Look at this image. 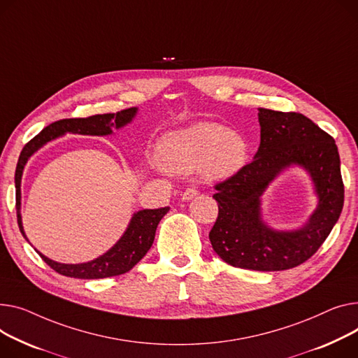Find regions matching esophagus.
<instances>
[{"instance_id":"esophagus-1","label":"esophagus","mask_w":358,"mask_h":358,"mask_svg":"<svg viewBox=\"0 0 358 358\" xmlns=\"http://www.w3.org/2000/svg\"><path fill=\"white\" fill-rule=\"evenodd\" d=\"M199 196V192L196 188H193V187H189V188H187L185 192L182 193V201H188V200H193L194 197H197Z\"/></svg>"}]
</instances>
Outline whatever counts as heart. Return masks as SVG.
Listing matches in <instances>:
<instances>
[{
	"label": "heart",
	"instance_id": "b5f03b06",
	"mask_svg": "<svg viewBox=\"0 0 358 358\" xmlns=\"http://www.w3.org/2000/svg\"><path fill=\"white\" fill-rule=\"evenodd\" d=\"M158 158L166 170L174 173L200 169L210 180H224L245 166L248 144L239 132L203 121L164 136L158 145Z\"/></svg>",
	"mask_w": 358,
	"mask_h": 358
}]
</instances>
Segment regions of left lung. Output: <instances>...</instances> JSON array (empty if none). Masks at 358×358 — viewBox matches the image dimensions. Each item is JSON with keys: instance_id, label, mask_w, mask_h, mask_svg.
<instances>
[{"instance_id": "1", "label": "left lung", "mask_w": 358, "mask_h": 358, "mask_svg": "<svg viewBox=\"0 0 358 358\" xmlns=\"http://www.w3.org/2000/svg\"><path fill=\"white\" fill-rule=\"evenodd\" d=\"M260 145L255 159L236 176L216 184L219 216L208 233L226 264L250 271L295 268L325 242L344 206V184L336 141L296 112L259 108ZM291 164H299L315 182L319 206L296 231H275L261 220L259 197Z\"/></svg>"}]
</instances>
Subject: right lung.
<instances>
[{
	"label": "right lung",
	"mask_w": 358,
	"mask_h": 358,
	"mask_svg": "<svg viewBox=\"0 0 358 358\" xmlns=\"http://www.w3.org/2000/svg\"><path fill=\"white\" fill-rule=\"evenodd\" d=\"M138 108H129L124 109L116 113H103V115H93L89 117H70V119H60L57 122L50 124L45 127L38 135H36L30 142L24 145L18 162L15 169V207H17V222L20 231L26 237L22 229L21 222V177L24 166H26L29 158L38 151L47 142L52 139H56L57 136H62L67 132L70 134H80V135H110L112 128H122L127 124H129L136 115ZM170 207L162 208H147L136 211L129 226L127 227L125 233L106 253L102 256L93 259L86 264H59L49 257H45L43 253H40L37 249L36 252L40 255V257L49 265L53 271H56L60 275L69 276V278H78V279H102V278H110L117 276L129 272L138 262L147 255V252L151 249L155 237V230L161 219L169 213ZM27 239V237H26Z\"/></svg>",
	"instance_id": "add662e5"
}]
</instances>
